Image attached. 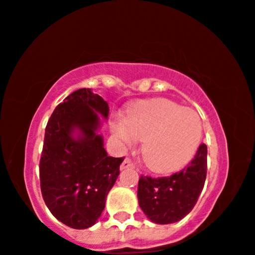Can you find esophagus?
<instances>
[{
	"mask_svg": "<svg viewBox=\"0 0 255 255\" xmlns=\"http://www.w3.org/2000/svg\"><path fill=\"white\" fill-rule=\"evenodd\" d=\"M134 167V163L133 161H131L129 157H126V159L124 160V162L121 163V169H126V168H133Z\"/></svg>",
	"mask_w": 255,
	"mask_h": 255,
	"instance_id": "34e87169",
	"label": "esophagus"
}]
</instances>
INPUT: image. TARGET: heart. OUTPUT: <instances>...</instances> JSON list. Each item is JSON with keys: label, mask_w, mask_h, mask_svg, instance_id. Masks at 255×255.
<instances>
[{"label": "heart", "mask_w": 255, "mask_h": 255, "mask_svg": "<svg viewBox=\"0 0 255 255\" xmlns=\"http://www.w3.org/2000/svg\"><path fill=\"white\" fill-rule=\"evenodd\" d=\"M117 136L126 144L133 138L143 141V162L160 174L173 173L191 162L202 138L198 113L166 99L141 102L131 108L126 122L114 127Z\"/></svg>", "instance_id": "1"}]
</instances>
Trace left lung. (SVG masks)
I'll list each match as a JSON object with an SVG mask.
<instances>
[{
    "instance_id": "8db88e82",
    "label": "left lung",
    "mask_w": 255,
    "mask_h": 255,
    "mask_svg": "<svg viewBox=\"0 0 255 255\" xmlns=\"http://www.w3.org/2000/svg\"><path fill=\"white\" fill-rule=\"evenodd\" d=\"M207 175V146L200 144L194 159L179 173L163 178L141 176L138 205L150 221L159 225L181 220L194 207Z\"/></svg>"
}]
</instances>
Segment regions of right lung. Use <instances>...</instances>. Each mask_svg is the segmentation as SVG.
<instances>
[{"label":"right lung","mask_w":255,"mask_h":255,"mask_svg":"<svg viewBox=\"0 0 255 255\" xmlns=\"http://www.w3.org/2000/svg\"><path fill=\"white\" fill-rule=\"evenodd\" d=\"M99 114L108 118L107 102L90 88L75 90L55 108L44 133L42 196L50 213L75 230L98 221L124 161L108 156Z\"/></svg>","instance_id":"obj_1"}]
</instances>
